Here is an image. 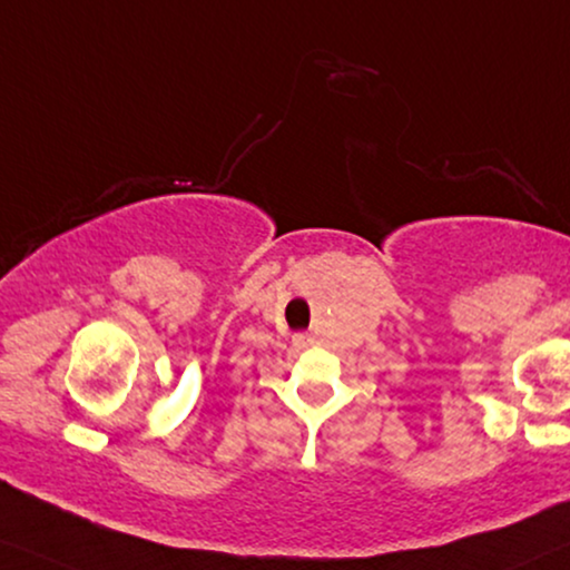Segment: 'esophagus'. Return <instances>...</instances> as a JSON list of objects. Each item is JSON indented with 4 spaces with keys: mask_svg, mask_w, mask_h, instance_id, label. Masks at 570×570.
Returning a JSON list of instances; mask_svg holds the SVG:
<instances>
[{
    "mask_svg": "<svg viewBox=\"0 0 570 570\" xmlns=\"http://www.w3.org/2000/svg\"><path fill=\"white\" fill-rule=\"evenodd\" d=\"M294 345L296 347H309L312 345V337L309 335H294Z\"/></svg>",
    "mask_w": 570,
    "mask_h": 570,
    "instance_id": "34e87169",
    "label": "esophagus"
}]
</instances>
